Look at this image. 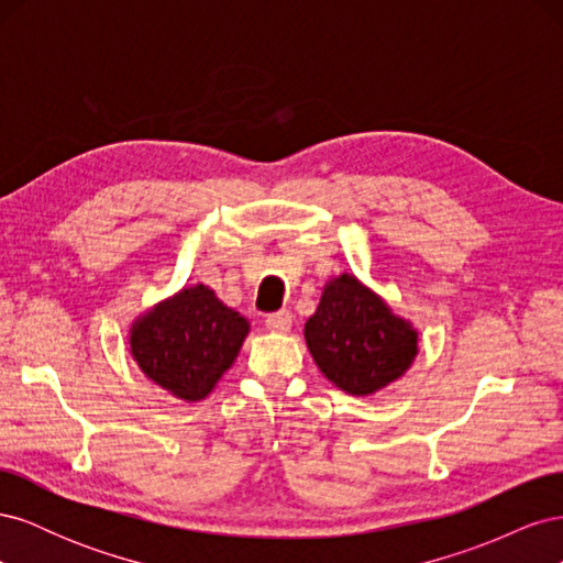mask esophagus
Masks as SVG:
<instances>
[{"label":"esophagus","mask_w":563,"mask_h":563,"mask_svg":"<svg viewBox=\"0 0 563 563\" xmlns=\"http://www.w3.org/2000/svg\"><path fill=\"white\" fill-rule=\"evenodd\" d=\"M291 323H294V317L288 310H279V312H272L265 317V327L269 331H277V333H286L288 329H291Z\"/></svg>","instance_id":"esophagus-1"}]
</instances>
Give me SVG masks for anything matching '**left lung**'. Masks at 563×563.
Returning <instances> with one entry per match:
<instances>
[{"label": "left lung", "instance_id": "obj_1", "mask_svg": "<svg viewBox=\"0 0 563 563\" xmlns=\"http://www.w3.org/2000/svg\"><path fill=\"white\" fill-rule=\"evenodd\" d=\"M305 340L323 376L356 397L397 380L418 352L411 323L350 275L323 288L317 312L305 323Z\"/></svg>", "mask_w": 563, "mask_h": 563}]
</instances>
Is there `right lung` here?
<instances>
[{"mask_svg": "<svg viewBox=\"0 0 563 563\" xmlns=\"http://www.w3.org/2000/svg\"><path fill=\"white\" fill-rule=\"evenodd\" d=\"M246 333L249 321L199 284L135 321L129 343L150 380L185 401H199L230 368Z\"/></svg>", "mask_w": 563, "mask_h": 563, "instance_id": "add662e5", "label": "right lung"}]
</instances>
